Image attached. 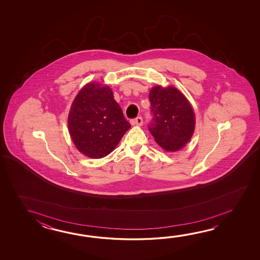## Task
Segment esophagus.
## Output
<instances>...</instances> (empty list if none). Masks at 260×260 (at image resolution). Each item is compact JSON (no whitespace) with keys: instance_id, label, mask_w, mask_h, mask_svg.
<instances>
[{"instance_id":"obj_1","label":"esophagus","mask_w":260,"mask_h":260,"mask_svg":"<svg viewBox=\"0 0 260 260\" xmlns=\"http://www.w3.org/2000/svg\"><path fill=\"white\" fill-rule=\"evenodd\" d=\"M133 124H136V125H142L143 124V118L141 116H138L135 119V120H133L132 121Z\"/></svg>"}]
</instances>
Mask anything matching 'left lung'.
Listing matches in <instances>:
<instances>
[{
  "instance_id": "1",
  "label": "left lung",
  "mask_w": 260,
  "mask_h": 260,
  "mask_svg": "<svg viewBox=\"0 0 260 260\" xmlns=\"http://www.w3.org/2000/svg\"><path fill=\"white\" fill-rule=\"evenodd\" d=\"M151 121L149 130L156 142L167 151L181 149L192 137L195 127L193 110L177 88L155 86L149 94Z\"/></svg>"
}]
</instances>
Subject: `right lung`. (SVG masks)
<instances>
[{
	"instance_id": "right-lung-1",
	"label": "right lung",
	"mask_w": 260,
	"mask_h": 260,
	"mask_svg": "<svg viewBox=\"0 0 260 260\" xmlns=\"http://www.w3.org/2000/svg\"><path fill=\"white\" fill-rule=\"evenodd\" d=\"M68 125L79 151L94 159L110 154L131 127L110 87L94 83L86 84L76 95Z\"/></svg>"
}]
</instances>
